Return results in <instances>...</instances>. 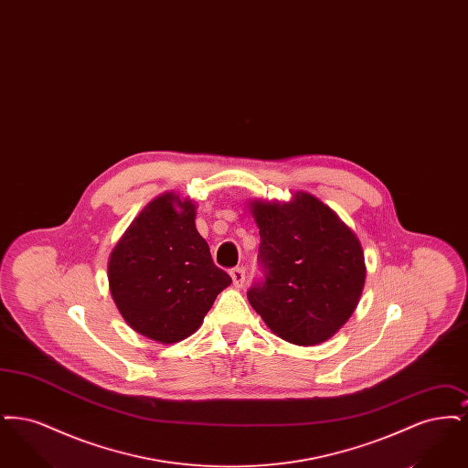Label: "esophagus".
I'll use <instances>...</instances> for the list:
<instances>
[{"label": "esophagus", "mask_w": 468, "mask_h": 468, "mask_svg": "<svg viewBox=\"0 0 468 468\" xmlns=\"http://www.w3.org/2000/svg\"><path fill=\"white\" fill-rule=\"evenodd\" d=\"M229 275H231V281H233V286L235 288H240L242 284H244L245 281V270L242 267H235L231 268V271H229Z\"/></svg>", "instance_id": "obj_1"}]
</instances>
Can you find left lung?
<instances>
[{"label": "left lung", "instance_id": "1", "mask_svg": "<svg viewBox=\"0 0 468 468\" xmlns=\"http://www.w3.org/2000/svg\"><path fill=\"white\" fill-rule=\"evenodd\" d=\"M261 277L247 298L268 328L296 346H315L351 317L365 284L356 235L309 193L290 203L252 201Z\"/></svg>", "mask_w": 468, "mask_h": 468}]
</instances>
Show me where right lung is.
Listing matches in <instances>:
<instances>
[{
    "label": "right lung",
    "instance_id": "right-lung-1",
    "mask_svg": "<svg viewBox=\"0 0 468 468\" xmlns=\"http://www.w3.org/2000/svg\"><path fill=\"white\" fill-rule=\"evenodd\" d=\"M195 205L166 193L151 201L109 260V284L126 323L174 344L195 334L231 277L214 265L195 226Z\"/></svg>",
    "mask_w": 468,
    "mask_h": 468
}]
</instances>
